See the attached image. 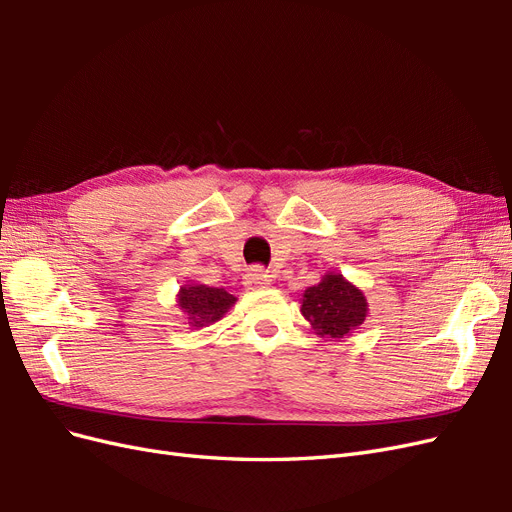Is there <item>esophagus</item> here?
Instances as JSON below:
<instances>
[{"label": "esophagus", "mask_w": 512, "mask_h": 512, "mask_svg": "<svg viewBox=\"0 0 512 512\" xmlns=\"http://www.w3.org/2000/svg\"><path fill=\"white\" fill-rule=\"evenodd\" d=\"M245 284L250 288H265L271 284V275L262 267H252L245 275Z\"/></svg>", "instance_id": "obj_1"}]
</instances>
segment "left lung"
I'll use <instances>...</instances> for the list:
<instances>
[{"label":"left lung","instance_id":"obj_1","mask_svg":"<svg viewBox=\"0 0 512 512\" xmlns=\"http://www.w3.org/2000/svg\"><path fill=\"white\" fill-rule=\"evenodd\" d=\"M303 316L318 335L344 337L352 333L367 316L363 292L346 282L342 275L329 273L322 282L303 292Z\"/></svg>","mask_w":512,"mask_h":512}]
</instances>
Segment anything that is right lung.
I'll use <instances>...</instances> for the list:
<instances>
[{
    "instance_id": "right-lung-1",
    "label": "right lung",
    "mask_w": 512,
    "mask_h": 512,
    "mask_svg": "<svg viewBox=\"0 0 512 512\" xmlns=\"http://www.w3.org/2000/svg\"><path fill=\"white\" fill-rule=\"evenodd\" d=\"M235 301L237 299L224 288L192 284L181 288L177 303L188 314L192 327H203V324L220 320Z\"/></svg>"
}]
</instances>
